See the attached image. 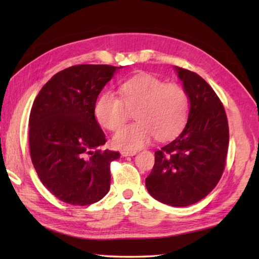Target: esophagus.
Segmentation results:
<instances>
[{"mask_svg":"<svg viewBox=\"0 0 259 259\" xmlns=\"http://www.w3.org/2000/svg\"><path fill=\"white\" fill-rule=\"evenodd\" d=\"M136 151H128V150H122L121 151V155L122 156H133L136 154Z\"/></svg>","mask_w":259,"mask_h":259,"instance_id":"1","label":"esophagus"}]
</instances>
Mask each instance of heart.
I'll use <instances>...</instances> for the list:
<instances>
[{
	"label": "heart",
	"mask_w": 259,
	"mask_h": 259,
	"mask_svg": "<svg viewBox=\"0 0 259 259\" xmlns=\"http://www.w3.org/2000/svg\"><path fill=\"white\" fill-rule=\"evenodd\" d=\"M121 98L106 91L97 99L95 115L104 128L115 131L135 109L136 122L114 135L117 147L137 150L155 137L168 140L185 126L190 114V98L177 83H165L151 74L142 73L126 78L119 87Z\"/></svg>",
	"instance_id": "b5f03b06"
}]
</instances>
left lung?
<instances>
[{
  "mask_svg": "<svg viewBox=\"0 0 259 259\" xmlns=\"http://www.w3.org/2000/svg\"><path fill=\"white\" fill-rule=\"evenodd\" d=\"M176 69L190 98V114L182 134L155 152L145 184L160 202L186 207L216 187L225 169L230 135L225 108L212 88L196 73Z\"/></svg>",
  "mask_w": 259,
  "mask_h": 259,
  "instance_id": "left-lung-1",
  "label": "left lung"
}]
</instances>
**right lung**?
<instances>
[{"mask_svg": "<svg viewBox=\"0 0 259 259\" xmlns=\"http://www.w3.org/2000/svg\"><path fill=\"white\" fill-rule=\"evenodd\" d=\"M119 68L74 65L55 74L34 100L30 157L43 185L65 203L93 204L109 190L111 162L120 153L100 150L107 139L95 117V105Z\"/></svg>", "mask_w": 259, "mask_h": 259, "instance_id": "1", "label": "right lung"}]
</instances>
